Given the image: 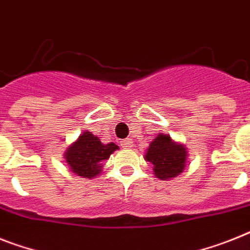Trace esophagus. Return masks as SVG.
<instances>
[{
	"label": "esophagus",
	"instance_id": "obj_1",
	"mask_svg": "<svg viewBox=\"0 0 250 250\" xmlns=\"http://www.w3.org/2000/svg\"><path fill=\"white\" fill-rule=\"evenodd\" d=\"M122 147L123 148H129L132 147V145H133V141H132V138H125L123 141H121Z\"/></svg>",
	"mask_w": 250,
	"mask_h": 250
}]
</instances>
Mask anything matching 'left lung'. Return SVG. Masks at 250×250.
Wrapping results in <instances>:
<instances>
[{"mask_svg": "<svg viewBox=\"0 0 250 250\" xmlns=\"http://www.w3.org/2000/svg\"><path fill=\"white\" fill-rule=\"evenodd\" d=\"M144 157L152 165L155 177L167 180L183 173L188 151L183 144L174 141L169 135L159 133L150 142Z\"/></svg>", "mask_w": 250, "mask_h": 250, "instance_id": "1", "label": "left lung"}]
</instances>
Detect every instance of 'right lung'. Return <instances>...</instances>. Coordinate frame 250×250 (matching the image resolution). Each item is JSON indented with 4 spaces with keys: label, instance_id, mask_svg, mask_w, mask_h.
<instances>
[{
    "label": "right lung",
    "instance_id": "right-lung-1",
    "mask_svg": "<svg viewBox=\"0 0 250 250\" xmlns=\"http://www.w3.org/2000/svg\"><path fill=\"white\" fill-rule=\"evenodd\" d=\"M118 148L114 142L103 144L99 137L85 131L76 141L67 146L63 157L73 174L91 179L102 173L103 161L108 160L109 156Z\"/></svg>",
    "mask_w": 250,
    "mask_h": 250
}]
</instances>
